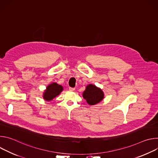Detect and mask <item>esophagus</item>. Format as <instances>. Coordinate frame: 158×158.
<instances>
[{
    "mask_svg": "<svg viewBox=\"0 0 158 158\" xmlns=\"http://www.w3.org/2000/svg\"><path fill=\"white\" fill-rule=\"evenodd\" d=\"M69 91H74L75 90V88L74 87H69Z\"/></svg>",
    "mask_w": 158,
    "mask_h": 158,
    "instance_id": "esophagus-1",
    "label": "esophagus"
}]
</instances>
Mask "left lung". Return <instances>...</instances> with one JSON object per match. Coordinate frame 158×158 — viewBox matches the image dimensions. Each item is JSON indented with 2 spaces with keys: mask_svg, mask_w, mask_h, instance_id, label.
Instances as JSON below:
<instances>
[{
  "mask_svg": "<svg viewBox=\"0 0 158 158\" xmlns=\"http://www.w3.org/2000/svg\"><path fill=\"white\" fill-rule=\"evenodd\" d=\"M82 96L90 105L98 104L104 98V94L102 90L93 84H89L86 87Z\"/></svg>",
  "mask_w": 158,
  "mask_h": 158,
  "instance_id": "8db88e82",
  "label": "left lung"
}]
</instances>
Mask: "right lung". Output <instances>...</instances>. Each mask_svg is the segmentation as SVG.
Instances as JSON below:
<instances>
[{"label": "right lung", "mask_w": 158, "mask_h": 158, "mask_svg": "<svg viewBox=\"0 0 158 158\" xmlns=\"http://www.w3.org/2000/svg\"><path fill=\"white\" fill-rule=\"evenodd\" d=\"M63 90V87L57 83H52L49 85L44 93L43 98L46 101H51L58 96Z\"/></svg>", "instance_id": "add662e5"}]
</instances>
